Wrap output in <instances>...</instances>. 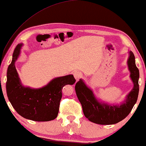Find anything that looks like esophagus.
I'll return each mask as SVG.
<instances>
[{"mask_svg":"<svg viewBox=\"0 0 146 146\" xmlns=\"http://www.w3.org/2000/svg\"><path fill=\"white\" fill-rule=\"evenodd\" d=\"M74 76L75 79L76 80V81H78L82 77V73L79 71H75L74 72Z\"/></svg>","mask_w":146,"mask_h":146,"instance_id":"1","label":"esophagus"}]
</instances>
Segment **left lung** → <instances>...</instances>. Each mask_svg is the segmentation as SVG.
I'll return each instance as SVG.
<instances>
[{"mask_svg":"<svg viewBox=\"0 0 146 146\" xmlns=\"http://www.w3.org/2000/svg\"><path fill=\"white\" fill-rule=\"evenodd\" d=\"M127 66L133 88L120 105L108 104L97 100L92 90L86 85L83 80L76 84L75 90L82 107L84 114L92 122L101 125H110L118 123L125 118L136 103L139 94V70L135 65V56L131 51L129 52Z\"/></svg>","mask_w":146,"mask_h":146,"instance_id":"left-lung-1","label":"left lung"}]
</instances>
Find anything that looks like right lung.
<instances>
[{"instance_id": "obj_1", "label": "right lung", "mask_w": 146, "mask_h": 146, "mask_svg": "<svg viewBox=\"0 0 146 146\" xmlns=\"http://www.w3.org/2000/svg\"><path fill=\"white\" fill-rule=\"evenodd\" d=\"M23 44H19L16 46L13 60L8 67L6 85L8 98L17 112L26 119L36 121L53 120L59 111L62 90L66 85L74 84L76 80L70 74L55 78L38 89L24 86L15 67Z\"/></svg>"}]
</instances>
